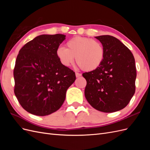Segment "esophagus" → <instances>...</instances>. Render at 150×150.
Wrapping results in <instances>:
<instances>
[{
    "label": "esophagus",
    "mask_w": 150,
    "mask_h": 150,
    "mask_svg": "<svg viewBox=\"0 0 150 150\" xmlns=\"http://www.w3.org/2000/svg\"><path fill=\"white\" fill-rule=\"evenodd\" d=\"M76 78H79V77L81 76V74L79 73V72H76Z\"/></svg>",
    "instance_id": "34e87169"
}]
</instances>
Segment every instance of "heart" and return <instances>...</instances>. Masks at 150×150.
Here are the masks:
<instances>
[{"label": "heart", "mask_w": 150, "mask_h": 150, "mask_svg": "<svg viewBox=\"0 0 150 150\" xmlns=\"http://www.w3.org/2000/svg\"><path fill=\"white\" fill-rule=\"evenodd\" d=\"M66 45L67 48L59 47L56 50V56L63 66H71L76 56L80 67L91 71L98 69L104 60V49L98 40L77 36L69 39Z\"/></svg>", "instance_id": "heart-1"}]
</instances>
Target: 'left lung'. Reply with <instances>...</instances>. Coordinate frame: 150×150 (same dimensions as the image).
I'll use <instances>...</instances> for the list:
<instances>
[{
  "instance_id": "left-lung-1",
  "label": "left lung",
  "mask_w": 150,
  "mask_h": 150,
  "mask_svg": "<svg viewBox=\"0 0 150 150\" xmlns=\"http://www.w3.org/2000/svg\"><path fill=\"white\" fill-rule=\"evenodd\" d=\"M104 49V57L98 69L84 72V94L94 109L112 112L125 108L135 93L137 78L134 58L130 50L111 35L95 37Z\"/></svg>"
}]
</instances>
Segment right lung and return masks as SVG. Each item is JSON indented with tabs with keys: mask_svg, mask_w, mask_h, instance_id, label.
Returning a JSON list of instances; mask_svg holds the SVG:
<instances>
[{
	"mask_svg": "<svg viewBox=\"0 0 150 150\" xmlns=\"http://www.w3.org/2000/svg\"><path fill=\"white\" fill-rule=\"evenodd\" d=\"M65 38L59 34L37 36L17 55L14 93L21 106L31 114L44 116L58 110L76 80L75 72L63 66L56 56Z\"/></svg>",
	"mask_w": 150,
	"mask_h": 150,
	"instance_id": "1",
	"label": "right lung"
}]
</instances>
